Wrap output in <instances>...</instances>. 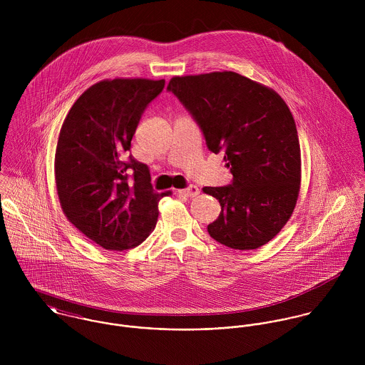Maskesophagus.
Listing matches in <instances>:
<instances>
[{
	"mask_svg": "<svg viewBox=\"0 0 365 365\" xmlns=\"http://www.w3.org/2000/svg\"><path fill=\"white\" fill-rule=\"evenodd\" d=\"M178 192H180V194H182V195H185V197H191V198H194V197H197V195L200 194V188H198L197 185H191V187H188V188L178 190Z\"/></svg>",
	"mask_w": 365,
	"mask_h": 365,
	"instance_id": "esophagus-1",
	"label": "esophagus"
}]
</instances>
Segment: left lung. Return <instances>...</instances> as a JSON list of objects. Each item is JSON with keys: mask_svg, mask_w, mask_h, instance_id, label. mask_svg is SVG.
<instances>
[{"mask_svg": "<svg viewBox=\"0 0 365 365\" xmlns=\"http://www.w3.org/2000/svg\"><path fill=\"white\" fill-rule=\"evenodd\" d=\"M201 126L212 153H225L233 182L204 187L222 210L209 235L235 250H255L289 220L301 190L294 116L272 88L235 71L175 76L167 86Z\"/></svg>", "mask_w": 365, "mask_h": 365, "instance_id": "left-lung-1", "label": "left lung"}]
</instances>
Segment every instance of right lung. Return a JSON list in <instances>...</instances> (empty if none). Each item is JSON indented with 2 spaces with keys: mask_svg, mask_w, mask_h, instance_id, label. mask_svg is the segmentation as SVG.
Masks as SVG:
<instances>
[{
  "mask_svg": "<svg viewBox=\"0 0 365 365\" xmlns=\"http://www.w3.org/2000/svg\"><path fill=\"white\" fill-rule=\"evenodd\" d=\"M164 80L113 78L87 88L70 108L56 146L54 180L63 213L106 250H129L155 230L158 201L146 164L130 140ZM134 181H127L128 171Z\"/></svg>",
  "mask_w": 365,
  "mask_h": 365,
  "instance_id": "add662e5",
  "label": "right lung"
}]
</instances>
